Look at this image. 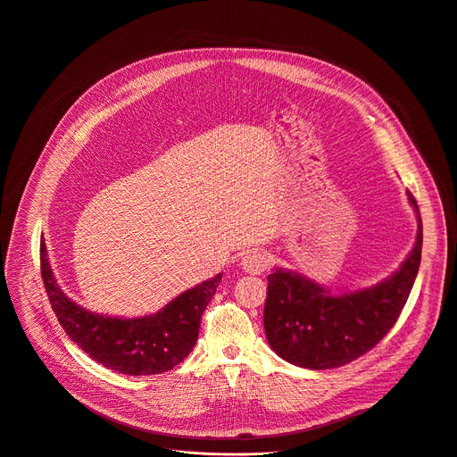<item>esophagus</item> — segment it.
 <instances>
[{
    "instance_id": "1",
    "label": "esophagus",
    "mask_w": 457,
    "mask_h": 457,
    "mask_svg": "<svg viewBox=\"0 0 457 457\" xmlns=\"http://www.w3.org/2000/svg\"><path fill=\"white\" fill-rule=\"evenodd\" d=\"M270 264H271L270 255L261 250H250L240 261L242 270L245 273H252V275H261L262 271H266L270 268Z\"/></svg>"
}]
</instances>
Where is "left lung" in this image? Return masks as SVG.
Listing matches in <instances>:
<instances>
[{
  "label": "left lung",
  "mask_w": 457,
  "mask_h": 457,
  "mask_svg": "<svg viewBox=\"0 0 457 457\" xmlns=\"http://www.w3.org/2000/svg\"><path fill=\"white\" fill-rule=\"evenodd\" d=\"M418 237L401 268L357 292L331 294L315 280L277 268L268 275L264 329L271 350L301 368L345 366L376 346L397 322L421 264L423 222L416 198Z\"/></svg>",
  "instance_id": "8db88e82"
}]
</instances>
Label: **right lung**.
Returning a JSON list of instances; mask_svg holds the SVG:
<instances>
[{
    "mask_svg": "<svg viewBox=\"0 0 457 457\" xmlns=\"http://www.w3.org/2000/svg\"><path fill=\"white\" fill-rule=\"evenodd\" d=\"M39 264L51 306L69 339L96 362L126 376L163 373L189 355L198 339L202 313L222 278L219 273L196 284L153 315L121 319L93 313L62 292L46 240L39 242Z\"/></svg>",
    "mask_w": 457,
    "mask_h": 457,
    "instance_id": "add662e5",
    "label": "right lung"
}]
</instances>
